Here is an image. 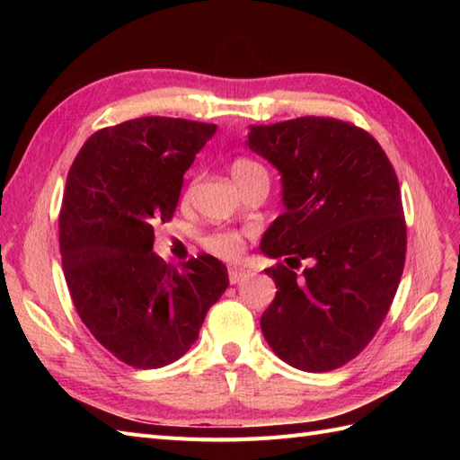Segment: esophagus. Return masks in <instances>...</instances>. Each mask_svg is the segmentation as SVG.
Returning a JSON list of instances; mask_svg holds the SVG:
<instances>
[{"label":"esophagus","mask_w":460,"mask_h":460,"mask_svg":"<svg viewBox=\"0 0 460 460\" xmlns=\"http://www.w3.org/2000/svg\"><path fill=\"white\" fill-rule=\"evenodd\" d=\"M247 277H249V270H245V269H237V267L229 269V282H231V285H239V282L243 279H247Z\"/></svg>","instance_id":"esophagus-1"}]
</instances>
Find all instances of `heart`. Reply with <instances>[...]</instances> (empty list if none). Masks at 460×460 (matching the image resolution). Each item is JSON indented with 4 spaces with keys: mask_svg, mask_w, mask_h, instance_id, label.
Returning a JSON list of instances; mask_svg holds the SVG:
<instances>
[{
    "mask_svg": "<svg viewBox=\"0 0 460 460\" xmlns=\"http://www.w3.org/2000/svg\"><path fill=\"white\" fill-rule=\"evenodd\" d=\"M231 175L233 180L237 181L239 188H243L249 180L257 178V175H269L265 165H261L259 162L251 160V158H237L231 164ZM193 190V183L185 190L183 198H190V193ZM201 245L203 249L211 252L213 257L223 259V261H235L243 255V249H245V241H243V235L233 229H217L211 231L208 235L201 237Z\"/></svg>",
    "mask_w": 460,
    "mask_h": 460,
    "instance_id": "obj_1",
    "label": "heart"
}]
</instances>
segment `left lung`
Returning <instances> with one entry per match:
<instances>
[{
	"label": "left lung",
	"instance_id": "8db88e82",
	"mask_svg": "<svg viewBox=\"0 0 460 460\" xmlns=\"http://www.w3.org/2000/svg\"><path fill=\"white\" fill-rule=\"evenodd\" d=\"M249 148L282 175L287 211L261 243L265 255L310 261L267 269L277 285L261 328L292 367L330 371L374 340L403 275L402 190L379 142L320 116L251 126ZM295 267V269H298Z\"/></svg>",
	"mask_w": 460,
	"mask_h": 460
}]
</instances>
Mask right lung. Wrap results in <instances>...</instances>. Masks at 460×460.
Here are the masks:
<instances>
[{
	"label": "right lung",
	"mask_w": 460,
	"mask_h": 460,
	"mask_svg": "<svg viewBox=\"0 0 460 460\" xmlns=\"http://www.w3.org/2000/svg\"><path fill=\"white\" fill-rule=\"evenodd\" d=\"M215 124L144 116L94 132L68 170L58 247L73 305L99 344L124 364L180 359L229 287L211 255L181 269L154 255V225L172 221L183 173Z\"/></svg>",
	"instance_id": "right-lung-1"
}]
</instances>
